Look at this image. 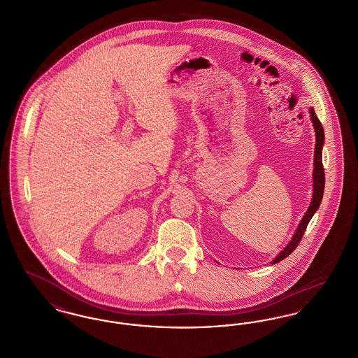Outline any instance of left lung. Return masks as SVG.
<instances>
[{
    "label": "left lung",
    "instance_id": "1",
    "mask_svg": "<svg viewBox=\"0 0 358 358\" xmlns=\"http://www.w3.org/2000/svg\"><path fill=\"white\" fill-rule=\"evenodd\" d=\"M308 114H310V120H311L314 131H315V150H314V169H313V199H311V203H310V206H308L305 216L302 217L296 231L294 232L292 238L289 240V244L278 255L275 256L271 264L279 263L280 260L286 259L298 247L301 238L306 231L307 224L311 220V217L314 216L317 209L320 208L322 197H324V165H322V148H324V127H322L320 120L317 118L315 111H314L313 107L308 108Z\"/></svg>",
    "mask_w": 358,
    "mask_h": 358
}]
</instances>
